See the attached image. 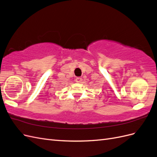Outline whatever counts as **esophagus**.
Returning <instances> with one entry per match:
<instances>
[{
	"label": "esophagus",
	"mask_w": 157,
	"mask_h": 157,
	"mask_svg": "<svg viewBox=\"0 0 157 157\" xmlns=\"http://www.w3.org/2000/svg\"><path fill=\"white\" fill-rule=\"evenodd\" d=\"M82 81V78L81 77H77L76 78V82L77 83H80Z\"/></svg>",
	"instance_id": "esophagus-1"
}]
</instances>
